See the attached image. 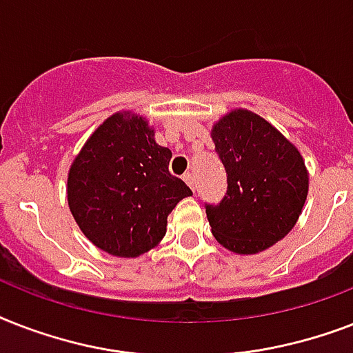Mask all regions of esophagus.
<instances>
[{"mask_svg":"<svg viewBox=\"0 0 353 353\" xmlns=\"http://www.w3.org/2000/svg\"><path fill=\"white\" fill-rule=\"evenodd\" d=\"M183 179H185V183H187L188 187L192 188V190H196V187H194V176L190 174V172H187V174L183 176Z\"/></svg>","mask_w":353,"mask_h":353,"instance_id":"34e87169","label":"esophagus"}]
</instances>
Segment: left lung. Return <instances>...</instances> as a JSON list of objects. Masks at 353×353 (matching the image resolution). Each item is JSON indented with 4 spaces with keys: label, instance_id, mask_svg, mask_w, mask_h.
<instances>
[{
    "label": "left lung",
    "instance_id": "obj_1",
    "mask_svg": "<svg viewBox=\"0 0 353 353\" xmlns=\"http://www.w3.org/2000/svg\"><path fill=\"white\" fill-rule=\"evenodd\" d=\"M210 137L227 172V194L207 205L210 231L236 254L273 247L295 227L310 174L290 139L258 113L236 108L214 122Z\"/></svg>",
    "mask_w": 353,
    "mask_h": 353
}]
</instances>
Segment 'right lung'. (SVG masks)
Returning a JSON list of instances; mask_svg holds the SVG:
<instances>
[{
    "label": "right lung",
    "mask_w": 353,
    "mask_h": 353,
    "mask_svg": "<svg viewBox=\"0 0 353 353\" xmlns=\"http://www.w3.org/2000/svg\"><path fill=\"white\" fill-rule=\"evenodd\" d=\"M172 152L146 117L117 112L91 133L68 174V203L88 240L137 258L166 234V218L192 190L168 172Z\"/></svg>",
    "instance_id": "right-lung-1"
}]
</instances>
